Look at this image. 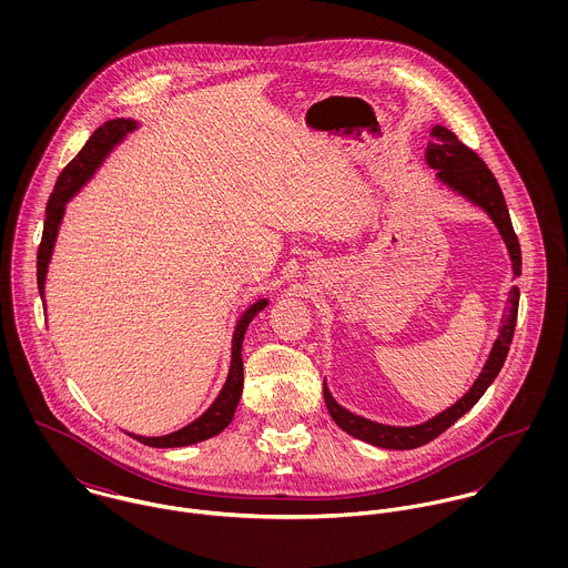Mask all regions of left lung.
<instances>
[{
    "label": "left lung",
    "instance_id": "8db88e82",
    "mask_svg": "<svg viewBox=\"0 0 568 568\" xmlns=\"http://www.w3.org/2000/svg\"><path fill=\"white\" fill-rule=\"evenodd\" d=\"M426 162L430 168L437 170L439 181H444L448 187H453L455 192L464 194L466 199H470L473 203H477L479 207H484L489 219L494 221V225L498 227L503 241L509 248V257L514 264V275H520L523 268V257H520V244L518 236L511 227V219H509V210L505 205V196L500 192L498 181L494 179L491 170L487 168L486 162L473 151L468 149L464 142H459V138L444 129V126H433L430 133V142L426 146ZM518 288L514 286L509 293V306L505 311L503 325H500V334L489 352L486 367L481 372V376L477 378V383L473 385V389L457 400L455 405L446 410H442L439 415H435L433 419L417 424V426H387V424H378L372 422L367 417L354 415L352 410L343 408L338 405L324 383L325 406L332 415V419L336 422L338 428H343L345 433H349L356 439H363L367 444L381 446V448H392V450H410L417 446H424L428 442H433L435 437H439L446 428H450L464 413H468L473 406L479 403V398L486 394L487 387L491 385V381L498 376L511 338H514V327H516V317H518Z\"/></svg>",
    "mask_w": 568,
    "mask_h": 568
}]
</instances>
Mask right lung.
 Listing matches in <instances>:
<instances>
[{"instance_id": "add662e5", "label": "right lung", "mask_w": 568, "mask_h": 568, "mask_svg": "<svg viewBox=\"0 0 568 568\" xmlns=\"http://www.w3.org/2000/svg\"><path fill=\"white\" fill-rule=\"evenodd\" d=\"M138 124L133 120H109L104 122L100 129L93 131V135L89 138V142L82 146L81 153L65 165V170L61 172V176L57 179V185L50 194L48 207H45V225H43V236L41 244L37 251V286L39 293L43 295V284H45V273H48V262L54 248V241L59 234V225L63 221V212H65V203L81 190L82 183L95 172V168L106 158V153L126 135L135 129ZM266 300H257L255 304H251L243 313V317L239 320L236 329H234V341H232V367H230V376L225 381V387L221 389L219 398L214 400V405L210 406L201 417H196L192 424L168 433L162 437H142V435H133L138 442L153 446V448H176V446H190L203 439H210L214 435H219L223 428L230 426L236 406L243 394V338L246 332V325L251 324V320L266 308Z\"/></svg>"}]
</instances>
